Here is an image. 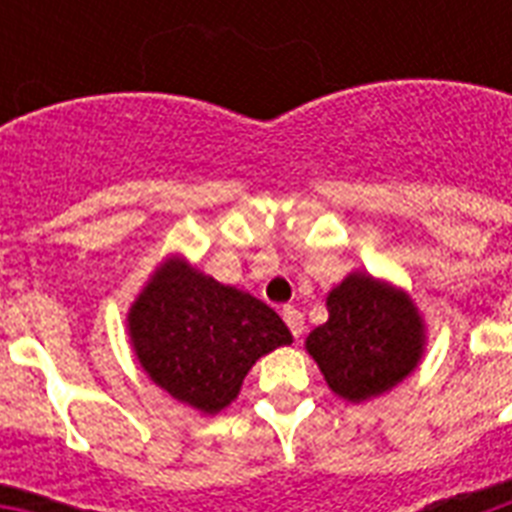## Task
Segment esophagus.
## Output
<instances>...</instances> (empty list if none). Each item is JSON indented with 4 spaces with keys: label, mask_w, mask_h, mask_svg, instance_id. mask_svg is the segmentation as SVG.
Listing matches in <instances>:
<instances>
[{
    "label": "esophagus",
    "mask_w": 512,
    "mask_h": 512,
    "mask_svg": "<svg viewBox=\"0 0 512 512\" xmlns=\"http://www.w3.org/2000/svg\"><path fill=\"white\" fill-rule=\"evenodd\" d=\"M281 316H284V321H287V327L289 332L295 337L303 335V329H305V321H303V313L297 311V308H284L281 311Z\"/></svg>",
    "instance_id": "1"
}]
</instances>
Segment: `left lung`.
Instances as JSON below:
<instances>
[{
    "instance_id": "8db88e82",
    "label": "left lung",
    "mask_w": 512,
    "mask_h": 512,
    "mask_svg": "<svg viewBox=\"0 0 512 512\" xmlns=\"http://www.w3.org/2000/svg\"><path fill=\"white\" fill-rule=\"evenodd\" d=\"M327 324L305 348L337 396L361 404L414 372L425 348V324L404 289L369 273H350L327 295Z\"/></svg>"
}]
</instances>
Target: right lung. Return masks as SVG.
Returning a JSON list of instances; mask_svg holds the SVG:
<instances>
[{
	"label": "right lung",
	"mask_w": 512,
	"mask_h": 512,
	"mask_svg": "<svg viewBox=\"0 0 512 512\" xmlns=\"http://www.w3.org/2000/svg\"><path fill=\"white\" fill-rule=\"evenodd\" d=\"M127 327L148 377L204 414L239 396L257 358L292 342L273 308L177 257L156 268L127 313Z\"/></svg>",
	"instance_id": "add662e5"
}]
</instances>
